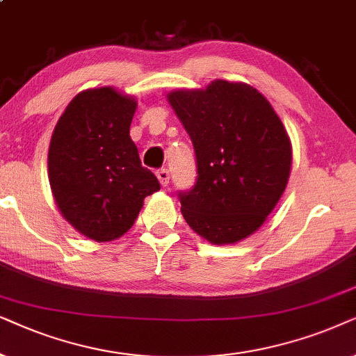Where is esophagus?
Listing matches in <instances>:
<instances>
[{"label":"esophagus","instance_id":"obj_1","mask_svg":"<svg viewBox=\"0 0 356 356\" xmlns=\"http://www.w3.org/2000/svg\"><path fill=\"white\" fill-rule=\"evenodd\" d=\"M156 177H158L161 186L165 187L169 184V170L168 169H159L158 172H156Z\"/></svg>","mask_w":356,"mask_h":356}]
</instances>
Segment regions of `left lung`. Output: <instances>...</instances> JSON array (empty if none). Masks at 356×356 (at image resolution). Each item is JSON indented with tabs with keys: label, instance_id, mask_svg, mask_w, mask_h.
I'll return each mask as SVG.
<instances>
[{
	"label": "left lung",
	"instance_id": "left-lung-1",
	"mask_svg": "<svg viewBox=\"0 0 356 356\" xmlns=\"http://www.w3.org/2000/svg\"><path fill=\"white\" fill-rule=\"evenodd\" d=\"M168 101L191 136L197 182L179 192L187 225L211 244H234L257 231L285 192L291 143L257 89L216 79L179 89Z\"/></svg>",
	"mask_w": 356,
	"mask_h": 356
}]
</instances>
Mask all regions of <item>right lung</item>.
<instances>
[{
  "label": "right lung",
  "instance_id": "1",
  "mask_svg": "<svg viewBox=\"0 0 356 356\" xmlns=\"http://www.w3.org/2000/svg\"><path fill=\"white\" fill-rule=\"evenodd\" d=\"M135 111V99L113 88L88 89L68 104L50 140L56 207L74 229L97 243L125 234L145 198L161 188L130 138Z\"/></svg>",
  "mask_w": 356,
  "mask_h": 356
}]
</instances>
